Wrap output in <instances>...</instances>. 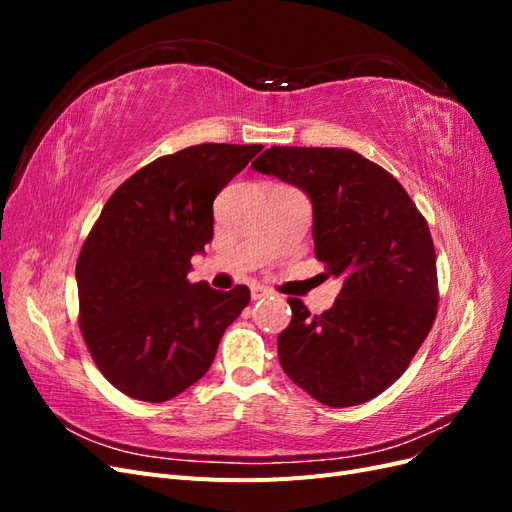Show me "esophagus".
Wrapping results in <instances>:
<instances>
[{
  "mask_svg": "<svg viewBox=\"0 0 512 512\" xmlns=\"http://www.w3.org/2000/svg\"><path fill=\"white\" fill-rule=\"evenodd\" d=\"M267 294H269V290L265 286H258V284L252 286V301H258L262 297H267Z\"/></svg>",
  "mask_w": 512,
  "mask_h": 512,
  "instance_id": "obj_1",
  "label": "esophagus"
}]
</instances>
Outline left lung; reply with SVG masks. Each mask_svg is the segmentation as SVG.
<instances>
[{
  "label": "left lung",
  "mask_w": 512,
  "mask_h": 512,
  "mask_svg": "<svg viewBox=\"0 0 512 512\" xmlns=\"http://www.w3.org/2000/svg\"><path fill=\"white\" fill-rule=\"evenodd\" d=\"M301 188L314 211V252L344 280L331 309L292 320L277 337L286 376L331 408L359 406L404 374L438 312L436 250L401 183L361 153L271 147L252 162Z\"/></svg>",
  "instance_id": "8db88e82"
}]
</instances>
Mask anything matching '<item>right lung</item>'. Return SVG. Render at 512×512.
I'll use <instances>...</instances> for the list:
<instances>
[{"label":"right lung","instance_id":"right-lung-1","mask_svg":"<svg viewBox=\"0 0 512 512\" xmlns=\"http://www.w3.org/2000/svg\"><path fill=\"white\" fill-rule=\"evenodd\" d=\"M262 145L203 143L162 156L106 200L76 260L79 324L115 389L160 404L207 374L250 288L188 282L213 239V200Z\"/></svg>","mask_w":512,"mask_h":512}]
</instances>
